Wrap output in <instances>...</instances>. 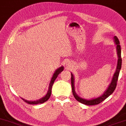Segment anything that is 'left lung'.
<instances>
[{"label":"left lung","instance_id":"obj_1","mask_svg":"<svg viewBox=\"0 0 126 126\" xmlns=\"http://www.w3.org/2000/svg\"><path fill=\"white\" fill-rule=\"evenodd\" d=\"M114 42L115 45H116V51L118 56L117 64L116 70V71H115L114 75H113V78H112L111 83H110V84H109V86H108V87H107L106 90L104 91V92L103 93V94H101V96L98 97L93 98L90 100L85 99V98L80 97L79 96L76 94V93L75 87V77H74L72 73H71V76H72V77H71V83H72L73 94V96L75 97L76 99L78 101H79L80 103H81L86 104V105L88 106L96 105V104L100 103L101 102H102L106 98L108 97L110 95H111L114 91L115 89H116L118 78H119V73L120 71L121 67H122V57H121V47L120 45V42L116 36H114Z\"/></svg>","mask_w":126,"mask_h":126}]
</instances>
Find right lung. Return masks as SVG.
<instances>
[{
  "label": "right lung",
  "instance_id": "1",
  "mask_svg": "<svg viewBox=\"0 0 126 126\" xmlns=\"http://www.w3.org/2000/svg\"><path fill=\"white\" fill-rule=\"evenodd\" d=\"M64 70V67L63 66H61L58 69H56L54 72V74L53 75L52 78H51L50 81L49 83V86H48V89L47 90V92L46 94L45 95V96L43 97L42 98H40L39 100H34V101H29V100H27L24 99V98H22L24 101H25L26 103H27L30 104H42L45 103V101H46L47 100H48V98H50V97L51 96V88H52V86L53 84V83L55 81V80L56 79L57 77L58 76V75L59 74L61 73L62 71Z\"/></svg>",
  "mask_w": 126,
  "mask_h": 126
}]
</instances>
